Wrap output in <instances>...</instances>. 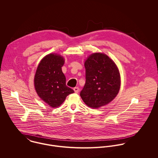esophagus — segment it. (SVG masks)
Wrapping results in <instances>:
<instances>
[{
  "instance_id": "esophagus-1",
  "label": "esophagus",
  "mask_w": 158,
  "mask_h": 158,
  "mask_svg": "<svg viewBox=\"0 0 158 158\" xmlns=\"http://www.w3.org/2000/svg\"><path fill=\"white\" fill-rule=\"evenodd\" d=\"M73 90H74L75 93H78V92H79V88H78V87H75V88H73Z\"/></svg>"
}]
</instances>
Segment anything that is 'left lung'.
Returning a JSON list of instances; mask_svg holds the SVG:
<instances>
[{"label": "left lung", "instance_id": "1", "mask_svg": "<svg viewBox=\"0 0 158 158\" xmlns=\"http://www.w3.org/2000/svg\"><path fill=\"white\" fill-rule=\"evenodd\" d=\"M86 83L80 96L88 106L98 108L111 102L120 87L118 68L106 55L95 53L85 63Z\"/></svg>", "mask_w": 158, "mask_h": 158}]
</instances>
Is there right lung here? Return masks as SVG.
Masks as SVG:
<instances>
[{"label":"right lung","mask_w":158,"mask_h":158,"mask_svg":"<svg viewBox=\"0 0 158 158\" xmlns=\"http://www.w3.org/2000/svg\"><path fill=\"white\" fill-rule=\"evenodd\" d=\"M64 58L57 54H49L41 61L34 79L38 96L52 108L60 106L69 94L74 91L66 85V77L61 67Z\"/></svg>","instance_id":"add662e5"}]
</instances>
